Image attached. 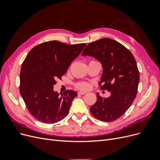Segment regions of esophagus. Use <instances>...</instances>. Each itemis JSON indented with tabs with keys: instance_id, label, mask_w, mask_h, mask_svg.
I'll list each match as a JSON object with an SVG mask.
<instances>
[{
	"instance_id": "obj_1",
	"label": "esophagus",
	"mask_w": 160,
	"mask_h": 160,
	"mask_svg": "<svg viewBox=\"0 0 160 160\" xmlns=\"http://www.w3.org/2000/svg\"><path fill=\"white\" fill-rule=\"evenodd\" d=\"M78 93L80 94V95H84V94L87 93V92H86V91H79Z\"/></svg>"
}]
</instances>
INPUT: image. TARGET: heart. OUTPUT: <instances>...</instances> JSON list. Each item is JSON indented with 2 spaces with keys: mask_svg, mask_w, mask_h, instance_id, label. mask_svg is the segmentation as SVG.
Segmentation results:
<instances>
[{
  "mask_svg": "<svg viewBox=\"0 0 160 160\" xmlns=\"http://www.w3.org/2000/svg\"><path fill=\"white\" fill-rule=\"evenodd\" d=\"M77 88L82 89H88L89 88V85L86 83H81L77 85Z\"/></svg>",
  "mask_w": 160,
  "mask_h": 160,
  "instance_id": "obj_1",
  "label": "heart"
}]
</instances>
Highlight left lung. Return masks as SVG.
<instances>
[{"label":"left lung","mask_w":160,"mask_h":160,"mask_svg":"<svg viewBox=\"0 0 160 160\" xmlns=\"http://www.w3.org/2000/svg\"><path fill=\"white\" fill-rule=\"evenodd\" d=\"M82 55L91 56L101 62V89L111 92L107 98L97 93L91 113L103 122H113L125 113L136 97L139 73L135 58L127 48L109 38L90 42Z\"/></svg>","instance_id":"left-lung-1"}]
</instances>
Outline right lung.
Wrapping results in <instances>:
<instances>
[{"instance_id": "add662e5", "label": "right lung", "mask_w": 160, "mask_h": 160, "mask_svg": "<svg viewBox=\"0 0 160 160\" xmlns=\"http://www.w3.org/2000/svg\"><path fill=\"white\" fill-rule=\"evenodd\" d=\"M85 43L67 45L57 41L45 42L29 51L20 73V93L34 118L45 123H55L68 114L77 92L59 94L53 89L57 79L66 73Z\"/></svg>"}]
</instances>
